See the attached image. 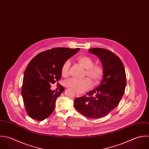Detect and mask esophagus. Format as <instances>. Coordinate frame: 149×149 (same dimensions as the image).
Instances as JSON below:
<instances>
[{
	"label": "esophagus",
	"mask_w": 149,
	"mask_h": 149,
	"mask_svg": "<svg viewBox=\"0 0 149 149\" xmlns=\"http://www.w3.org/2000/svg\"><path fill=\"white\" fill-rule=\"evenodd\" d=\"M76 95L77 97H80V95L79 94H78V93H76Z\"/></svg>",
	"instance_id": "obj_1"
}]
</instances>
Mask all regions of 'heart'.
I'll list each match as a JSON object with an SVG mask.
<instances>
[{"label":"heart","instance_id":"b5f03b06","mask_svg":"<svg viewBox=\"0 0 149 149\" xmlns=\"http://www.w3.org/2000/svg\"><path fill=\"white\" fill-rule=\"evenodd\" d=\"M78 62L86 69L85 74L91 80L93 85H98L103 77L104 70L103 68L97 64H94L93 59L90 56L80 55L77 56ZM70 63L69 60L64 62L61 67V74L66 77L69 74ZM88 78L78 80L76 79H69L65 81V86L71 88L77 93H83L91 87V82Z\"/></svg>","mask_w":149,"mask_h":149}]
</instances>
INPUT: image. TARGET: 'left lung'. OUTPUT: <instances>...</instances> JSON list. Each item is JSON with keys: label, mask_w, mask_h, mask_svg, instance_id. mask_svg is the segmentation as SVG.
<instances>
[{"label": "left lung", "mask_w": 149, "mask_h": 149, "mask_svg": "<svg viewBox=\"0 0 149 149\" xmlns=\"http://www.w3.org/2000/svg\"><path fill=\"white\" fill-rule=\"evenodd\" d=\"M89 52L97 55L102 62L103 80L97 88L74 99V104L85 117L99 118L107 115L119 104L125 89L126 74L121 60L111 51L93 48Z\"/></svg>", "instance_id": "left-lung-1"}]
</instances>
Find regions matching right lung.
I'll list each match as a JSON object with an SVG mask.
<instances>
[{
    "label": "right lung",
    "instance_id": "add662e5",
    "mask_svg": "<svg viewBox=\"0 0 149 149\" xmlns=\"http://www.w3.org/2000/svg\"><path fill=\"white\" fill-rule=\"evenodd\" d=\"M79 48L57 47L40 52L28 65L24 75L21 94L25 110L33 119L43 121L52 114L55 101L65 91H52L51 84L61 78V67Z\"/></svg>",
    "mask_w": 149,
    "mask_h": 149
}]
</instances>
